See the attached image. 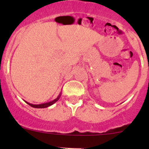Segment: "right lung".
Here are the masks:
<instances>
[{
  "label": "right lung",
  "instance_id": "obj_1",
  "mask_svg": "<svg viewBox=\"0 0 149 149\" xmlns=\"http://www.w3.org/2000/svg\"><path fill=\"white\" fill-rule=\"evenodd\" d=\"M61 94H60V95L58 96V98L55 99V100H54L53 101L49 102H47V103H45V104H29V103H28V102H26V103H27L29 105H30V106L32 107H34V108H45V107H47L51 106V105L53 104L54 103L58 101V100L60 99V97H61Z\"/></svg>",
  "mask_w": 149,
  "mask_h": 149
}]
</instances>
